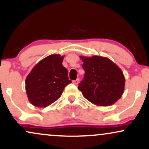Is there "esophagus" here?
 <instances>
[{"label":"esophagus","mask_w":149,"mask_h":149,"mask_svg":"<svg viewBox=\"0 0 149 149\" xmlns=\"http://www.w3.org/2000/svg\"><path fill=\"white\" fill-rule=\"evenodd\" d=\"M78 83H79V79H76L75 80H73V83L74 85H78Z\"/></svg>","instance_id":"obj_1"}]
</instances>
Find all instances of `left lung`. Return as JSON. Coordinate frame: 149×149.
Listing matches in <instances>:
<instances>
[{
    "label": "left lung",
    "instance_id": "8db88e82",
    "mask_svg": "<svg viewBox=\"0 0 149 149\" xmlns=\"http://www.w3.org/2000/svg\"><path fill=\"white\" fill-rule=\"evenodd\" d=\"M80 57L85 75L78 88L83 97L100 107H109L117 102L125 84L122 70L109 58L97 55Z\"/></svg>",
    "mask_w": 149,
    "mask_h": 149
}]
</instances>
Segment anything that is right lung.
I'll use <instances>...</instances> for the list:
<instances>
[{
    "label": "right lung",
    "mask_w": 149,
    "mask_h": 149,
    "mask_svg": "<svg viewBox=\"0 0 149 149\" xmlns=\"http://www.w3.org/2000/svg\"><path fill=\"white\" fill-rule=\"evenodd\" d=\"M64 56L51 54L39 61L26 78L29 101L37 107H46L57 101L64 88L71 83L62 65Z\"/></svg>",
    "instance_id": "obj_1"
}]
</instances>
